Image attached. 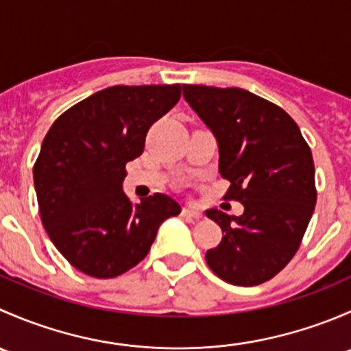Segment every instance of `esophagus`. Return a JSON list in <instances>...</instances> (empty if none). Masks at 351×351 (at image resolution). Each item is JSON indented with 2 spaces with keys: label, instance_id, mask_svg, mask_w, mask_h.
<instances>
[{
  "label": "esophagus",
  "instance_id": "esophagus-1",
  "mask_svg": "<svg viewBox=\"0 0 351 351\" xmlns=\"http://www.w3.org/2000/svg\"><path fill=\"white\" fill-rule=\"evenodd\" d=\"M182 214L186 215V217H192V219H200L202 217L200 210H197V208H190V207H183Z\"/></svg>",
  "mask_w": 351,
  "mask_h": 351
}]
</instances>
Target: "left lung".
Masks as SVG:
<instances>
[{
    "mask_svg": "<svg viewBox=\"0 0 351 351\" xmlns=\"http://www.w3.org/2000/svg\"><path fill=\"white\" fill-rule=\"evenodd\" d=\"M183 97L217 141L219 173L231 182L224 198L244 207L241 215L205 212L222 229L205 260L228 284H263L292 260L313 217L309 146L285 110L251 91L183 84Z\"/></svg>",
    "mask_w": 351,
    "mask_h": 351,
    "instance_id": "1",
    "label": "left lung"
}]
</instances>
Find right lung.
Listing matches in <instances>:
<instances>
[{"mask_svg":"<svg viewBox=\"0 0 351 351\" xmlns=\"http://www.w3.org/2000/svg\"><path fill=\"white\" fill-rule=\"evenodd\" d=\"M180 84L112 86L62 113L34 166L42 224L83 274L113 278L144 260L158 229L182 207L165 193L132 204L125 165L144 151L149 127L175 107Z\"/></svg>","mask_w":351,"mask_h":351,"instance_id":"obj_1","label":"right lung"}]
</instances>
